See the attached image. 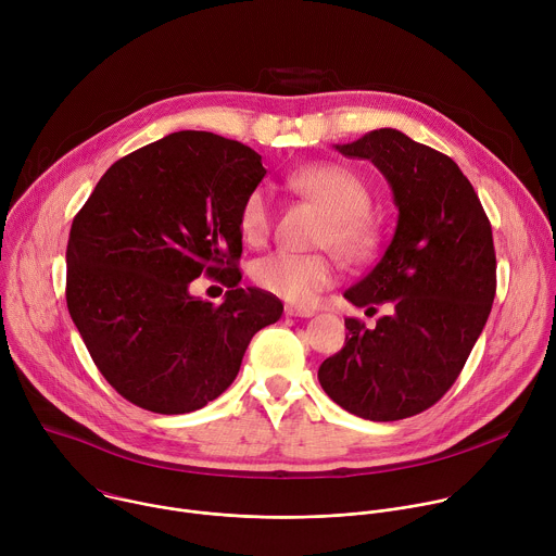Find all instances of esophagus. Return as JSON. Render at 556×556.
Segmentation results:
<instances>
[{
    "label": "esophagus",
    "instance_id": "1",
    "mask_svg": "<svg viewBox=\"0 0 556 556\" xmlns=\"http://www.w3.org/2000/svg\"><path fill=\"white\" fill-rule=\"evenodd\" d=\"M286 314L301 316V319H309V316H314V309L305 307V305H286Z\"/></svg>",
    "mask_w": 556,
    "mask_h": 556
}]
</instances>
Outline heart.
Returning a JSON list of instances; mask_svg holds the SVG:
<instances>
[{
  "mask_svg": "<svg viewBox=\"0 0 556 556\" xmlns=\"http://www.w3.org/2000/svg\"><path fill=\"white\" fill-rule=\"evenodd\" d=\"M290 187L319 204L332 219L321 244L348 260H365L376 247V230L367 219L371 195L367 185L339 165H316L290 176ZM273 198L264 187L253 189L237 215V226L251 247H262L273 230ZM337 279L334 262L326 255L275 251L253 264V281L288 301L305 305Z\"/></svg>",
  "mask_w": 556,
  "mask_h": 556,
  "instance_id": "b5f03b06",
  "label": "heart"
}]
</instances>
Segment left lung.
I'll return each instance as SVG.
<instances>
[{
    "label": "left lung",
    "mask_w": 556,
    "mask_h": 556,
    "mask_svg": "<svg viewBox=\"0 0 556 556\" xmlns=\"http://www.w3.org/2000/svg\"><path fill=\"white\" fill-rule=\"evenodd\" d=\"M334 147L380 169L399 224L380 262L345 290L356 307L389 314L371 330L345 319V345L321 363L319 382L358 418H412L451 389L486 326L497 288L491 222L451 157L399 129Z\"/></svg>",
    "instance_id": "8db88e82"
}]
</instances>
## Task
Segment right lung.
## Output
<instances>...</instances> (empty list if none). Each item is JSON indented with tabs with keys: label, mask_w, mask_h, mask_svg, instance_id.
Wrapping results in <instances>:
<instances>
[{
	"label": "right lung",
	"mask_w": 556,
	"mask_h": 556,
	"mask_svg": "<svg viewBox=\"0 0 556 556\" xmlns=\"http://www.w3.org/2000/svg\"><path fill=\"white\" fill-rule=\"evenodd\" d=\"M266 169L251 147L176 131L116 161L76 213L65 299L76 330L123 395L153 414H189L240 371L251 339L279 321L281 301L240 288L237 215ZM202 271L229 292L191 298Z\"/></svg>",
	"instance_id": "obj_1"
}]
</instances>
